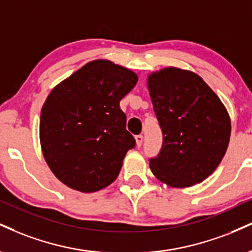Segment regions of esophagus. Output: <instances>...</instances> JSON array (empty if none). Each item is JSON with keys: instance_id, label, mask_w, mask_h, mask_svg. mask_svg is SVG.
<instances>
[{"instance_id": "esophagus-1", "label": "esophagus", "mask_w": 252, "mask_h": 252, "mask_svg": "<svg viewBox=\"0 0 252 252\" xmlns=\"http://www.w3.org/2000/svg\"><path fill=\"white\" fill-rule=\"evenodd\" d=\"M135 138H136V144H137V147L139 148L142 145V143H143V135H137Z\"/></svg>"}]
</instances>
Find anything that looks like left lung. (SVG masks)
<instances>
[{
	"label": "left lung",
	"instance_id": "8db88e82",
	"mask_svg": "<svg viewBox=\"0 0 252 252\" xmlns=\"http://www.w3.org/2000/svg\"><path fill=\"white\" fill-rule=\"evenodd\" d=\"M148 88L163 134L159 154L149 159L151 171L174 188L201 183L228 149L225 107L198 75L172 66L151 74Z\"/></svg>",
	"mask_w": 252,
	"mask_h": 252
}]
</instances>
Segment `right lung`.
I'll return each instance as SVG.
<instances>
[{"label": "right lung", "instance_id": "right-lung-1", "mask_svg": "<svg viewBox=\"0 0 252 252\" xmlns=\"http://www.w3.org/2000/svg\"><path fill=\"white\" fill-rule=\"evenodd\" d=\"M137 75L96 60L54 88L39 120V141L50 170L66 187L95 192L110 186L136 141L120 101Z\"/></svg>", "mask_w": 252, "mask_h": 252}]
</instances>
